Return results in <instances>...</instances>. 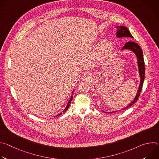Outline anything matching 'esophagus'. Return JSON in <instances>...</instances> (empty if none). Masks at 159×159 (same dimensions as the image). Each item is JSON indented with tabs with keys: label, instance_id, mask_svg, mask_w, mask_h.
<instances>
[{
	"label": "esophagus",
	"instance_id": "1",
	"mask_svg": "<svg viewBox=\"0 0 159 159\" xmlns=\"http://www.w3.org/2000/svg\"><path fill=\"white\" fill-rule=\"evenodd\" d=\"M82 79L84 81H89L90 79H91V75L90 74H85L82 76Z\"/></svg>",
	"mask_w": 159,
	"mask_h": 159
}]
</instances>
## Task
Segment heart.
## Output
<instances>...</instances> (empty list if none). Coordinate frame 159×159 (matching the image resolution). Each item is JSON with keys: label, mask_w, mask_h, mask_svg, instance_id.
<instances>
[{"label": "heart", "mask_w": 159, "mask_h": 159, "mask_svg": "<svg viewBox=\"0 0 159 159\" xmlns=\"http://www.w3.org/2000/svg\"><path fill=\"white\" fill-rule=\"evenodd\" d=\"M111 50V44L108 41L103 40L98 45V57L101 58H105L110 54Z\"/></svg>", "instance_id": "obj_1"}]
</instances>
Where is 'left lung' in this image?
<instances>
[{"label":"left lung","mask_w":159,"mask_h":159,"mask_svg":"<svg viewBox=\"0 0 159 159\" xmlns=\"http://www.w3.org/2000/svg\"><path fill=\"white\" fill-rule=\"evenodd\" d=\"M116 30H117V32H116V36L118 38H124V37H126V38H133V36L131 35V34L130 33L129 31L128 30V29L125 27V26H116ZM129 50L130 51H131L132 52H133L134 53V55L137 57V64H138V67H139V75L140 77V84H139V89L137 90V94H136L134 98L133 99V100L126 107H125L124 108L120 109V110H116V111H111L109 112L110 113L111 112H115L117 111H120L121 110H125L127 108H128L129 107H130L131 106H132L134 102H136L137 101L139 96L140 94V92L142 90V87H143V81H144V79H145V63H144V60H143V52L142 50L141 49V48L140 47L139 45L137 43H135L133 41H128L127 42L125 46L122 48L121 50ZM104 112V111H103Z\"/></svg>","instance_id":"1"}]
</instances>
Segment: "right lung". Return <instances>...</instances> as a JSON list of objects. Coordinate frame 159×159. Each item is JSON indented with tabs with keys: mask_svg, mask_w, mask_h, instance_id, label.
Returning <instances> with one entry per match:
<instances>
[{
	"mask_svg": "<svg viewBox=\"0 0 159 159\" xmlns=\"http://www.w3.org/2000/svg\"><path fill=\"white\" fill-rule=\"evenodd\" d=\"M74 90H73V91H72V94H73V93H74ZM72 99H73V96H72L71 97H70V99H69V102H68V103H67V104H66V107H65V108L63 109V111H62L63 112H65L67 109H68V108L69 107V106H70V104H71V101H72ZM62 114V112H61V113H60V114H58V115H57L56 116H60V115H61Z\"/></svg>",
	"mask_w": 159,
	"mask_h": 159,
	"instance_id": "1",
	"label": "right lung"
}]
</instances>
